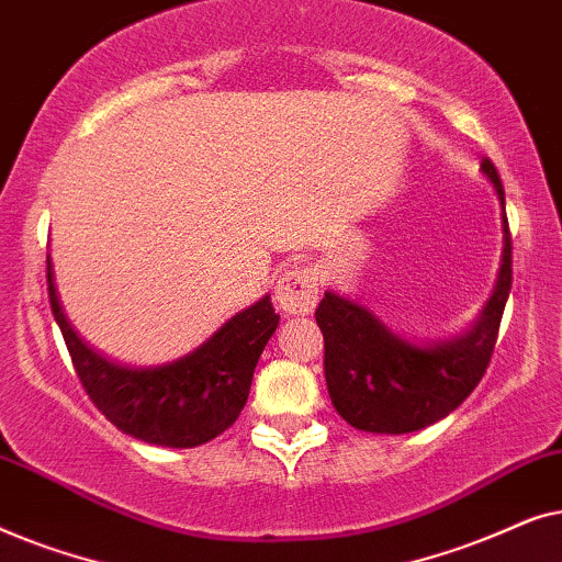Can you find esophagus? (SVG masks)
Listing matches in <instances>:
<instances>
[{"label":"esophagus","instance_id":"34e87169","mask_svg":"<svg viewBox=\"0 0 562 562\" xmlns=\"http://www.w3.org/2000/svg\"><path fill=\"white\" fill-rule=\"evenodd\" d=\"M319 283L312 268L294 266L276 281V304L286 314H310L317 306Z\"/></svg>","mask_w":562,"mask_h":562}]
</instances>
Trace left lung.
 Listing matches in <instances>:
<instances>
[{
	"label": "left lung",
	"instance_id": "obj_1",
	"mask_svg": "<svg viewBox=\"0 0 562 562\" xmlns=\"http://www.w3.org/2000/svg\"><path fill=\"white\" fill-rule=\"evenodd\" d=\"M504 206L494 164L481 160ZM504 220V252L496 289L468 333L440 342H412L386 327L366 304L327 291L317 312L325 335V379L337 414L363 432L404 435L435 425L471 396L494 356L498 325L512 291V235Z\"/></svg>",
	"mask_w": 562,
	"mask_h": 562
}]
</instances>
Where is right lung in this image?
I'll return each instance as SVG.
<instances>
[{"mask_svg":"<svg viewBox=\"0 0 562 562\" xmlns=\"http://www.w3.org/2000/svg\"><path fill=\"white\" fill-rule=\"evenodd\" d=\"M48 299L83 391L114 427L160 448H196L225 432L248 402L260 352L279 327L271 296L229 317L173 363L120 366L91 350L60 310L48 258Z\"/></svg>","mask_w":562,"mask_h":562,"instance_id":"add662e5","label":"right lung"}]
</instances>
